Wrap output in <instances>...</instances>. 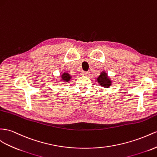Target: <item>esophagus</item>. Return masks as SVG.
Returning a JSON list of instances; mask_svg holds the SVG:
<instances>
[{
  "label": "esophagus",
  "instance_id": "1",
  "mask_svg": "<svg viewBox=\"0 0 157 157\" xmlns=\"http://www.w3.org/2000/svg\"><path fill=\"white\" fill-rule=\"evenodd\" d=\"M82 75H85V76H89L90 74V72L89 71H82Z\"/></svg>",
  "mask_w": 157,
  "mask_h": 157
}]
</instances>
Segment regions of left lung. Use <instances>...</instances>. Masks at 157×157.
<instances>
[{"label":"left lung","mask_w":157,"mask_h":157,"mask_svg":"<svg viewBox=\"0 0 157 157\" xmlns=\"http://www.w3.org/2000/svg\"><path fill=\"white\" fill-rule=\"evenodd\" d=\"M97 81L100 86L105 87H109L112 83L111 79L108 77L107 74L105 71L101 72V74L97 78Z\"/></svg>","instance_id":"obj_1"}]
</instances>
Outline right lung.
I'll list each match as a JSON object with an SVG mask.
<instances>
[{
    "label": "right lung",
    "mask_w": 157,
    "mask_h": 157,
    "mask_svg": "<svg viewBox=\"0 0 157 157\" xmlns=\"http://www.w3.org/2000/svg\"><path fill=\"white\" fill-rule=\"evenodd\" d=\"M60 77H61L62 81L65 82H70V79H71V76L70 75V74L67 73V72H63V74H62Z\"/></svg>",
    "instance_id": "obj_1"
}]
</instances>
